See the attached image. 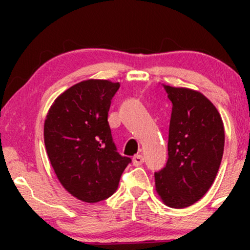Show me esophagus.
<instances>
[{
	"mask_svg": "<svg viewBox=\"0 0 250 250\" xmlns=\"http://www.w3.org/2000/svg\"><path fill=\"white\" fill-rule=\"evenodd\" d=\"M133 163H134L135 166L142 165V163H143V156H142V155H140V154L134 155V157H133Z\"/></svg>",
	"mask_w": 250,
	"mask_h": 250,
	"instance_id": "1",
	"label": "esophagus"
}]
</instances>
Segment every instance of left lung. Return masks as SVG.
<instances>
[{
  "label": "left lung",
  "mask_w": 250,
  "mask_h": 250,
  "mask_svg": "<svg viewBox=\"0 0 250 250\" xmlns=\"http://www.w3.org/2000/svg\"><path fill=\"white\" fill-rule=\"evenodd\" d=\"M120 83L87 80L62 93L44 121V146L57 179L76 199L103 201L116 191L130 157L117 153L108 123Z\"/></svg>",
  "instance_id": "1"
}]
</instances>
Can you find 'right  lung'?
<instances>
[{"label":"right lung","mask_w":250,"mask_h":250,"mask_svg":"<svg viewBox=\"0 0 250 250\" xmlns=\"http://www.w3.org/2000/svg\"><path fill=\"white\" fill-rule=\"evenodd\" d=\"M168 137V160L155 173V187L166 206L186 208L213 185L225 148V128L207 97L174 88Z\"/></svg>","instance_id":"1"}]
</instances>
